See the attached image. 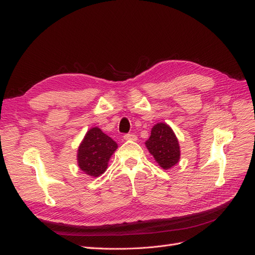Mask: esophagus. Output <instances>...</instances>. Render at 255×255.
Listing matches in <instances>:
<instances>
[{"label": "esophagus", "instance_id": "34e87169", "mask_svg": "<svg viewBox=\"0 0 255 255\" xmlns=\"http://www.w3.org/2000/svg\"><path fill=\"white\" fill-rule=\"evenodd\" d=\"M123 138H125L126 140H133V141L137 140V136L134 134H126L125 136H123Z\"/></svg>", "mask_w": 255, "mask_h": 255}]
</instances>
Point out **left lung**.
<instances>
[{
  "instance_id": "8db88e82",
  "label": "left lung",
  "mask_w": 255,
  "mask_h": 255,
  "mask_svg": "<svg viewBox=\"0 0 255 255\" xmlns=\"http://www.w3.org/2000/svg\"><path fill=\"white\" fill-rule=\"evenodd\" d=\"M149 152L157 164L167 170L179 163L180 145L172 128L166 123H157L151 130V136L145 141Z\"/></svg>"
}]
</instances>
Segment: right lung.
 Returning <instances> with one entry per match:
<instances>
[{
  "label": "right lung",
  "mask_w": 255,
  "mask_h": 255,
  "mask_svg": "<svg viewBox=\"0 0 255 255\" xmlns=\"http://www.w3.org/2000/svg\"><path fill=\"white\" fill-rule=\"evenodd\" d=\"M117 148V143L99 128H90L78 150L80 169L94 177L103 174L111 156Z\"/></svg>",
  "instance_id": "right-lung-1"
}]
</instances>
